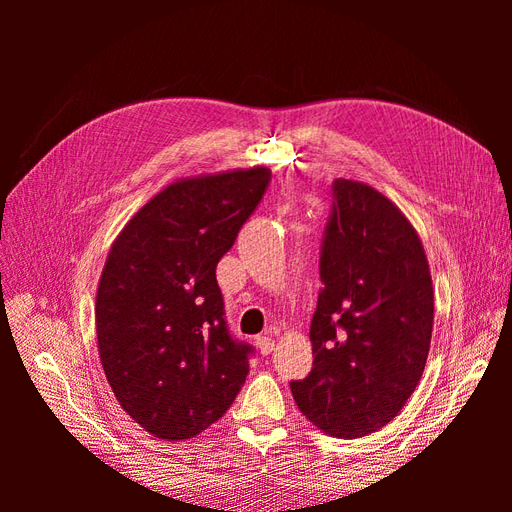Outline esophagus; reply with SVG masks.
I'll return each mask as SVG.
<instances>
[{
	"label": "esophagus",
	"mask_w": 512,
	"mask_h": 512,
	"mask_svg": "<svg viewBox=\"0 0 512 512\" xmlns=\"http://www.w3.org/2000/svg\"><path fill=\"white\" fill-rule=\"evenodd\" d=\"M256 348L260 350V354H271L275 350V339L271 335H258Z\"/></svg>",
	"instance_id": "1"
}]
</instances>
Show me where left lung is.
Returning <instances> with one entry per match:
<instances>
[{"label": "left lung", "instance_id": "1", "mask_svg": "<svg viewBox=\"0 0 512 512\" xmlns=\"http://www.w3.org/2000/svg\"><path fill=\"white\" fill-rule=\"evenodd\" d=\"M320 280L309 327L314 365L290 391L324 433L359 438L393 421L423 376L433 329L429 262L395 203L367 183L335 179Z\"/></svg>", "mask_w": 512, "mask_h": 512}]
</instances>
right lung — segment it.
Instances as JSON below:
<instances>
[{
    "instance_id": "obj_1",
    "label": "right lung",
    "mask_w": 512,
    "mask_h": 512,
    "mask_svg": "<svg viewBox=\"0 0 512 512\" xmlns=\"http://www.w3.org/2000/svg\"><path fill=\"white\" fill-rule=\"evenodd\" d=\"M269 179L265 166L177 179L111 245L96 297L98 352L119 406L151 436L196 438L241 391L252 346L230 337L215 267Z\"/></svg>"
}]
</instances>
